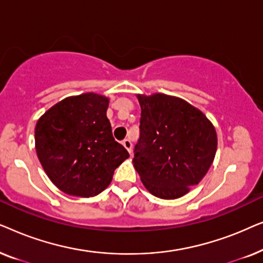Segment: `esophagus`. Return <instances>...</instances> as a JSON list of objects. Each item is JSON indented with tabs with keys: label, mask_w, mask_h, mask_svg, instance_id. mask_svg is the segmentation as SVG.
Here are the masks:
<instances>
[{
	"label": "esophagus",
	"mask_w": 263,
	"mask_h": 263,
	"mask_svg": "<svg viewBox=\"0 0 263 263\" xmlns=\"http://www.w3.org/2000/svg\"><path fill=\"white\" fill-rule=\"evenodd\" d=\"M123 146L125 147V148H127L128 152L132 154V149H133V143H132L130 140H129V139H125L124 141H123Z\"/></svg>",
	"instance_id": "34e87169"
}]
</instances>
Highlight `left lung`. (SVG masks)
<instances>
[{"instance_id":"left-lung-1","label":"left lung","mask_w":263,"mask_h":263,"mask_svg":"<svg viewBox=\"0 0 263 263\" xmlns=\"http://www.w3.org/2000/svg\"><path fill=\"white\" fill-rule=\"evenodd\" d=\"M141 106L135 170L152 195L178 199L199 184L213 163L217 133L202 111L163 93L136 96Z\"/></svg>"}]
</instances>
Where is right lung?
Masks as SVG:
<instances>
[{"mask_svg": "<svg viewBox=\"0 0 263 263\" xmlns=\"http://www.w3.org/2000/svg\"><path fill=\"white\" fill-rule=\"evenodd\" d=\"M107 106L106 97L84 93L61 100L37 122L38 159L53 184L68 195H98L129 157L115 141Z\"/></svg>", "mask_w": 263, "mask_h": 263, "instance_id": "1", "label": "right lung"}]
</instances>
